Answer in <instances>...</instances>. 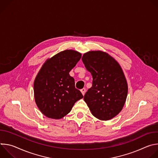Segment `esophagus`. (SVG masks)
Segmentation results:
<instances>
[{
    "mask_svg": "<svg viewBox=\"0 0 158 158\" xmlns=\"http://www.w3.org/2000/svg\"><path fill=\"white\" fill-rule=\"evenodd\" d=\"M81 92L82 94L84 96V95L85 94V88H83V89H82L81 90Z\"/></svg>",
    "mask_w": 158,
    "mask_h": 158,
    "instance_id": "34e87169",
    "label": "esophagus"
}]
</instances>
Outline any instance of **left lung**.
Segmentation results:
<instances>
[{
  "label": "left lung",
  "instance_id": "left-lung-1",
  "mask_svg": "<svg viewBox=\"0 0 158 158\" xmlns=\"http://www.w3.org/2000/svg\"><path fill=\"white\" fill-rule=\"evenodd\" d=\"M82 60L93 77V85L84 95V101L94 117L110 120L121 111L127 96V83L121 67L101 51L84 54Z\"/></svg>",
  "mask_w": 158,
  "mask_h": 158
}]
</instances>
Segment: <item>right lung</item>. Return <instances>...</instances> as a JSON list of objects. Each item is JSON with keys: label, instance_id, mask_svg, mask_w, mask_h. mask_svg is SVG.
<instances>
[{"label": "right lung", "instance_id": "right-lung-1", "mask_svg": "<svg viewBox=\"0 0 158 158\" xmlns=\"http://www.w3.org/2000/svg\"><path fill=\"white\" fill-rule=\"evenodd\" d=\"M74 50H65L48 59L34 82L35 102L47 118L59 119L69 113L75 102L83 98L76 89L69 72L81 58Z\"/></svg>", "mask_w": 158, "mask_h": 158}]
</instances>
